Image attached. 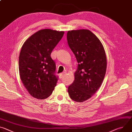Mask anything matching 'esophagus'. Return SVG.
<instances>
[{
  "label": "esophagus",
  "instance_id": "34e87169",
  "mask_svg": "<svg viewBox=\"0 0 132 132\" xmlns=\"http://www.w3.org/2000/svg\"><path fill=\"white\" fill-rule=\"evenodd\" d=\"M65 72H63V73H60V78L61 79V78H62L64 76H65Z\"/></svg>",
  "mask_w": 132,
  "mask_h": 132
}]
</instances>
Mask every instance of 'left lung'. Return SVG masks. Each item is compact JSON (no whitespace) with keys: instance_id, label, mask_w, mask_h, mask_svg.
I'll return each mask as SVG.
<instances>
[{"instance_id":"obj_1","label":"left lung","mask_w":132,"mask_h":132,"mask_svg":"<svg viewBox=\"0 0 132 132\" xmlns=\"http://www.w3.org/2000/svg\"><path fill=\"white\" fill-rule=\"evenodd\" d=\"M67 40L78 63L68 92L72 100L82 102L96 92L103 81L106 69L105 52L99 39L88 30L68 31Z\"/></svg>"}]
</instances>
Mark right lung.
<instances>
[{"label": "right lung", "mask_w": 132, "mask_h": 132, "mask_svg": "<svg viewBox=\"0 0 132 132\" xmlns=\"http://www.w3.org/2000/svg\"><path fill=\"white\" fill-rule=\"evenodd\" d=\"M64 34V31L41 30L23 44L19 58L20 78L34 98H48L56 85L58 77L55 74L56 65L51 54Z\"/></svg>", "instance_id": "obj_1"}]
</instances>
